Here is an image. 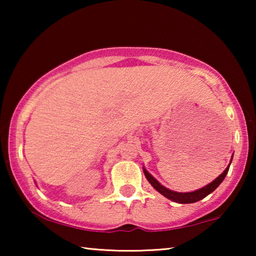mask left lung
Masks as SVG:
<instances>
[{
	"mask_svg": "<svg viewBox=\"0 0 256 256\" xmlns=\"http://www.w3.org/2000/svg\"><path fill=\"white\" fill-rule=\"evenodd\" d=\"M232 156L230 162H229V164L227 166L226 170H224L222 174H220L214 180H212L210 184L203 186L202 188L193 190V192H186V193L176 192V190H172L170 188H164V186L160 184L159 182L156 180L154 177L151 175L144 167V172L146 175V178L148 180V182L151 184V186H152V188L156 190H158V192L162 194V196H164V198H170V201L180 203V204H186V203H194V202L200 201V200H202V198H204L206 196H209L210 193L214 192V190L216 188H218L220 184H222V182L224 180V177H226L227 172L229 170V166H230V164H232Z\"/></svg>",
	"mask_w": 256,
	"mask_h": 256,
	"instance_id": "1",
	"label": "left lung"
}]
</instances>
